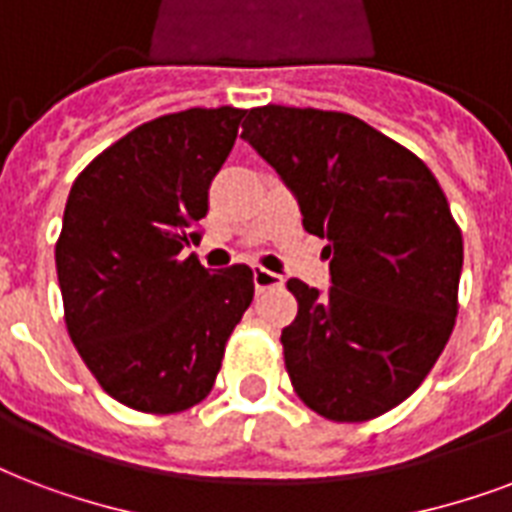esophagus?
<instances>
[{"label": "esophagus", "instance_id": "34e87169", "mask_svg": "<svg viewBox=\"0 0 512 512\" xmlns=\"http://www.w3.org/2000/svg\"><path fill=\"white\" fill-rule=\"evenodd\" d=\"M252 282H255V290H268V287H282L284 279L279 273L263 268V265H255L252 268Z\"/></svg>", "mask_w": 512, "mask_h": 512}]
</instances>
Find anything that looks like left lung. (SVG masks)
Instances as JSON below:
<instances>
[{"label": "left lung", "mask_w": 512, "mask_h": 512, "mask_svg": "<svg viewBox=\"0 0 512 512\" xmlns=\"http://www.w3.org/2000/svg\"><path fill=\"white\" fill-rule=\"evenodd\" d=\"M244 117L241 139L295 195L303 228L327 239V292L287 282L292 386L325 419H376L419 389L454 330L464 252L446 195L360 117L279 104Z\"/></svg>", "instance_id": "1"}]
</instances>
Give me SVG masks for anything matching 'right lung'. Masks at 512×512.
<instances>
[{
    "label": "right lung",
    "instance_id": "obj_1",
    "mask_svg": "<svg viewBox=\"0 0 512 512\" xmlns=\"http://www.w3.org/2000/svg\"><path fill=\"white\" fill-rule=\"evenodd\" d=\"M244 112L155 117L101 152L66 198L56 244L66 330L101 389L134 411L201 403L255 295L249 265L209 271L182 255L201 241Z\"/></svg>",
    "mask_w": 512,
    "mask_h": 512
}]
</instances>
